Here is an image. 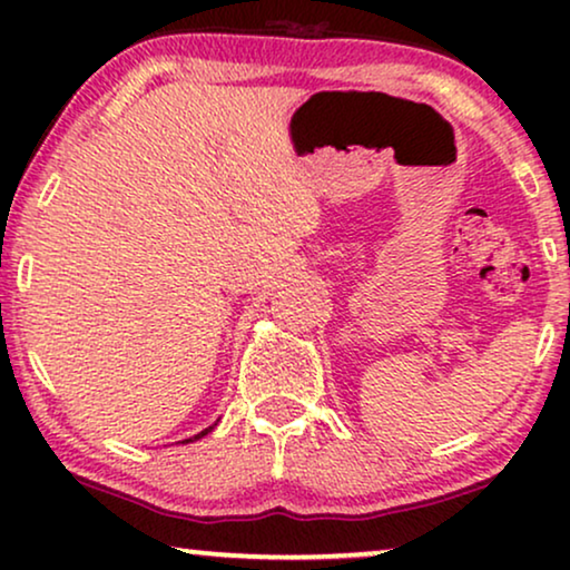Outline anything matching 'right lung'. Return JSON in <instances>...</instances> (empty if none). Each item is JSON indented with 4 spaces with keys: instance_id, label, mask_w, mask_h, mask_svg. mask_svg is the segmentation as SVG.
I'll return each instance as SVG.
<instances>
[{
    "instance_id": "obj_1",
    "label": "right lung",
    "mask_w": 570,
    "mask_h": 570,
    "mask_svg": "<svg viewBox=\"0 0 570 570\" xmlns=\"http://www.w3.org/2000/svg\"><path fill=\"white\" fill-rule=\"evenodd\" d=\"M215 425H217V423H215ZM215 425H209V428H205V431H202V433H197V435H194V439H186V441H181V443H189V441H199V439H202V435H207L209 431H213V428H215Z\"/></svg>"
}]
</instances>
